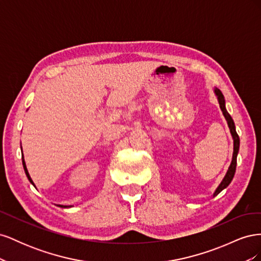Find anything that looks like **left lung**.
Listing matches in <instances>:
<instances>
[{"label": "left lung", "mask_w": 261, "mask_h": 261, "mask_svg": "<svg viewBox=\"0 0 261 261\" xmlns=\"http://www.w3.org/2000/svg\"><path fill=\"white\" fill-rule=\"evenodd\" d=\"M215 92H216L217 97H218V101H219V105H220V108H221V111H222V113H223V115L225 117V120H226L227 125H228V128H230V130H231L232 137H233V140H234V151H233L232 162H231L230 168H228V170L226 172V174H225L223 180L221 181V184L217 188V191L215 192V194H213V196H217L219 193L222 192L224 188H226L228 185H230V183H231L233 177H234L235 170H236V159H238V153H239V149H240V137L238 135V133H236L235 125H234V122L232 120V117H231L230 114L227 113L226 109H225V100H224V97H223L222 92H221L218 88L215 89Z\"/></svg>", "instance_id": "left-lung-1"}]
</instances>
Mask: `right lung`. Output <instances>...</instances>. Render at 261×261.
I'll return each instance as SVG.
<instances>
[{"label": "right lung", "instance_id": "add662e5", "mask_svg": "<svg viewBox=\"0 0 261 261\" xmlns=\"http://www.w3.org/2000/svg\"><path fill=\"white\" fill-rule=\"evenodd\" d=\"M22 165H23V170H25V173H26V175H27L28 179L30 180V183L34 185V181H33V179H31V177H30V175H29V173H28V171H27V168H26V163H25V160H23V158H22ZM60 207H62V208H63V206H60ZM65 207H67V206H64V208H65Z\"/></svg>", "mask_w": 261, "mask_h": 261}]
</instances>
